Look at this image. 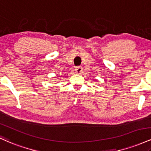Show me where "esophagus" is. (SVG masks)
I'll list each match as a JSON object with an SVG mask.
<instances>
[{"label": "esophagus", "mask_w": 151, "mask_h": 151, "mask_svg": "<svg viewBox=\"0 0 151 151\" xmlns=\"http://www.w3.org/2000/svg\"><path fill=\"white\" fill-rule=\"evenodd\" d=\"M82 67L81 66H78V67H76L75 68V72H77V74H81L82 73Z\"/></svg>", "instance_id": "esophagus-1"}]
</instances>
